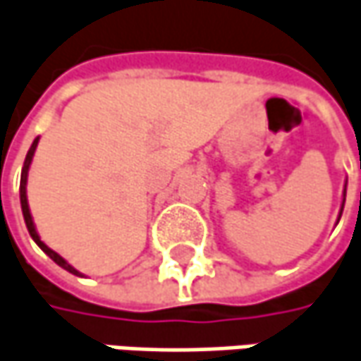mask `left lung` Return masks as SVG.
Masks as SVG:
<instances>
[{
    "label": "left lung",
    "mask_w": 361,
    "mask_h": 361,
    "mask_svg": "<svg viewBox=\"0 0 361 361\" xmlns=\"http://www.w3.org/2000/svg\"><path fill=\"white\" fill-rule=\"evenodd\" d=\"M345 187H348V180H345ZM343 203H345V189H343ZM343 203H341V209H339V217H337V221L341 219V213H343Z\"/></svg>",
    "instance_id": "obj_1"
}]
</instances>
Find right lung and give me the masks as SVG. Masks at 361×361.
<instances>
[{
	"label": "right lung",
	"instance_id": "obj_1",
	"mask_svg": "<svg viewBox=\"0 0 361 361\" xmlns=\"http://www.w3.org/2000/svg\"><path fill=\"white\" fill-rule=\"evenodd\" d=\"M38 142H40V135L32 142V146H30V150L26 154V160H24V166H22V178H20V203H22V213H24V221H26L27 231H30V238L36 242V245L44 252L46 256L50 258L52 262H56L61 268H64L66 272H71V274H75V276H82L81 272L75 268V266H71L68 262L64 260L61 254H56L54 250H50L48 245H46L42 240H40V235H38V229L34 226V219H32V213H30V205H27V172H30V166H32V158H34V152H36V146H38Z\"/></svg>",
	"mask_w": 361,
	"mask_h": 361
}]
</instances>
